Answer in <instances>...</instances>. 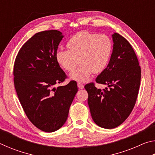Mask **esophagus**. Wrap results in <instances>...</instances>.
<instances>
[{
    "mask_svg": "<svg viewBox=\"0 0 155 155\" xmlns=\"http://www.w3.org/2000/svg\"><path fill=\"white\" fill-rule=\"evenodd\" d=\"M77 85H78V87L79 88V89H83L84 88V85H83L82 83H77Z\"/></svg>",
    "mask_w": 155,
    "mask_h": 155,
    "instance_id": "34e87169",
    "label": "esophagus"
}]
</instances>
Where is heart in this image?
Listing matches in <instances>:
<instances>
[{
	"mask_svg": "<svg viewBox=\"0 0 155 155\" xmlns=\"http://www.w3.org/2000/svg\"><path fill=\"white\" fill-rule=\"evenodd\" d=\"M68 50H58L55 58L63 69L71 72L79 61L81 64L70 73L72 80L86 82L93 73H100L107 67L111 57L113 43L106 34L81 31L67 42Z\"/></svg>",
	"mask_w": 155,
	"mask_h": 155,
	"instance_id": "heart-1",
	"label": "heart"
}]
</instances>
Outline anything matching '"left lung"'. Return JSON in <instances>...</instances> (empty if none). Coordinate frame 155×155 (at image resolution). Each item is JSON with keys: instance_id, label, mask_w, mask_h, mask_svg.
I'll return each instance as SVG.
<instances>
[{"instance_id": "obj_1", "label": "left lung", "mask_w": 155, "mask_h": 155, "mask_svg": "<svg viewBox=\"0 0 155 155\" xmlns=\"http://www.w3.org/2000/svg\"><path fill=\"white\" fill-rule=\"evenodd\" d=\"M114 48L107 67L96 82L107 87L98 89L94 83L85 85L92 119L104 128L118 127L129 116L137 101L141 67L130 43L120 34L112 35Z\"/></svg>"}]
</instances>
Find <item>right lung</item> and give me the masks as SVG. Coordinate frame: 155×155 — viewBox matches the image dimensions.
<instances>
[{"label":"right lung","instance_id":"right-lung-1","mask_svg":"<svg viewBox=\"0 0 155 155\" xmlns=\"http://www.w3.org/2000/svg\"><path fill=\"white\" fill-rule=\"evenodd\" d=\"M63 38L57 30L35 34L22 46L14 62V82L21 105L31 123L47 133L64 124L78 91L74 81L53 87L67 78L55 58Z\"/></svg>","mask_w":155,"mask_h":155}]
</instances>
